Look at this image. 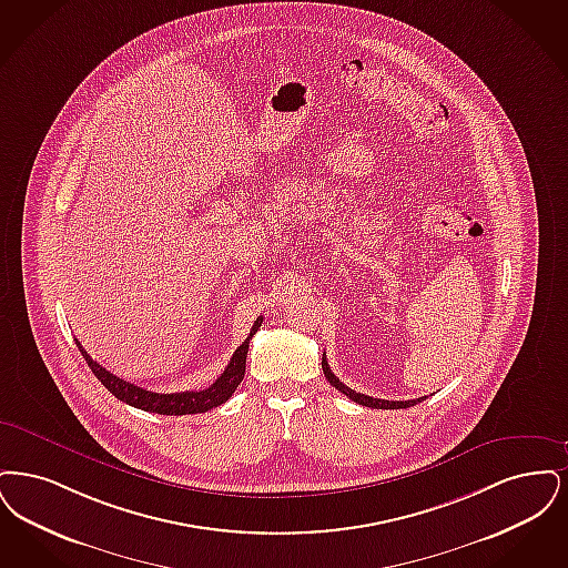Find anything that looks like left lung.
<instances>
[{
	"label": "left lung",
	"instance_id": "obj_1",
	"mask_svg": "<svg viewBox=\"0 0 568 568\" xmlns=\"http://www.w3.org/2000/svg\"><path fill=\"white\" fill-rule=\"evenodd\" d=\"M322 371H324V377L331 382V386H335L339 393L349 396L354 403L358 405H365V407H373V409H405V407H412V405H418L419 400H424L426 396H419V398H412V400H384V398H373V396L361 395L352 388H347L346 384H342L335 373L328 367L326 363V354H322Z\"/></svg>",
	"mask_w": 568,
	"mask_h": 568
}]
</instances>
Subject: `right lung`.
<instances>
[{
    "label": "right lung",
    "mask_w": 568,
    "mask_h": 568,
    "mask_svg": "<svg viewBox=\"0 0 568 568\" xmlns=\"http://www.w3.org/2000/svg\"><path fill=\"white\" fill-rule=\"evenodd\" d=\"M263 318H256L246 342L235 349V354L231 356L226 369L222 371L221 377L205 390H186V393H172V395H161V393H150L146 388H140L135 384H129L121 377H116L114 373L103 369L98 361H93L87 349L80 346V342L75 339V346L80 349V354L84 356V361L89 363L91 371L95 373L99 382L116 396L119 400H123L131 407H138L142 412L150 414H161V416H186V414H203L210 412L214 407H219L222 403H226L231 395L235 393V388L242 384L244 373H246L247 344L254 337V333L258 331Z\"/></svg>",
    "instance_id": "add662e5"
}]
</instances>
